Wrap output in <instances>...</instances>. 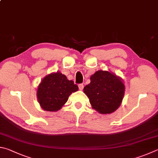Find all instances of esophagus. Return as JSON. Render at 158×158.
Here are the masks:
<instances>
[{
    "label": "esophagus",
    "instance_id": "esophagus-1",
    "mask_svg": "<svg viewBox=\"0 0 158 158\" xmlns=\"http://www.w3.org/2000/svg\"><path fill=\"white\" fill-rule=\"evenodd\" d=\"M78 86H79V90H83V88H84V84H79V85H78Z\"/></svg>",
    "mask_w": 158,
    "mask_h": 158
}]
</instances>
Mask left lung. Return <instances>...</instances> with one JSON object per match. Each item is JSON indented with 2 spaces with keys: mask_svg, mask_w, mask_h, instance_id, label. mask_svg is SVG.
<instances>
[{
  "mask_svg": "<svg viewBox=\"0 0 158 158\" xmlns=\"http://www.w3.org/2000/svg\"><path fill=\"white\" fill-rule=\"evenodd\" d=\"M125 87L121 79L108 71L99 70L90 77L84 88L93 108L101 114H110L121 104Z\"/></svg>",
  "mask_w": 158,
  "mask_h": 158,
  "instance_id": "1",
  "label": "left lung"
}]
</instances>
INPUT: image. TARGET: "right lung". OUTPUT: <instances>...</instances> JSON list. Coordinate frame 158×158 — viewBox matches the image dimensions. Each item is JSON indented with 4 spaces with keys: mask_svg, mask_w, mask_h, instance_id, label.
<instances>
[{
    "mask_svg": "<svg viewBox=\"0 0 158 158\" xmlns=\"http://www.w3.org/2000/svg\"><path fill=\"white\" fill-rule=\"evenodd\" d=\"M78 89L73 81L57 72L48 74L42 80L37 90V98L44 110L56 111L67 102L70 94Z\"/></svg>",
    "mask_w": 158,
    "mask_h": 158,
    "instance_id": "obj_1",
    "label": "right lung"
}]
</instances>
